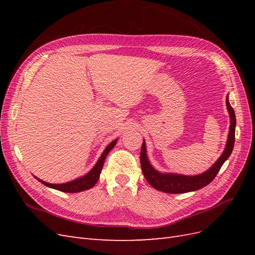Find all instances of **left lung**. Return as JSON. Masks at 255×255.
<instances>
[{
	"mask_svg": "<svg viewBox=\"0 0 255 255\" xmlns=\"http://www.w3.org/2000/svg\"><path fill=\"white\" fill-rule=\"evenodd\" d=\"M226 103L228 111L230 114V130L228 136V141L226 148L221 156L217 159V161L208 169L207 171L199 174V175H183V174H175V173H161L155 170L150 164V161L146 156V149L145 142L143 140L140 151V164L141 170L145 177V180L151 185L153 188H155L159 191L167 192V194H184V192L195 191L201 189L206 185L210 184L215 176L219 172L221 166L225 164V161L229 158L231 153L234 148L235 142V127H236V118L234 110L229 102V95L227 96Z\"/></svg>",
	"mask_w": 255,
	"mask_h": 255,
	"instance_id": "obj_1",
	"label": "left lung"
}]
</instances>
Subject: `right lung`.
I'll list each match as a JSON object with an SVG mask.
<instances>
[{
	"instance_id": "1",
	"label": "right lung",
	"mask_w": 255,
	"mask_h": 255,
	"mask_svg": "<svg viewBox=\"0 0 255 255\" xmlns=\"http://www.w3.org/2000/svg\"><path fill=\"white\" fill-rule=\"evenodd\" d=\"M118 139H115L113 140L109 145L106 146L105 150L103 151V153L101 154V156L98 159L97 164L95 165V167L91 169V170L87 173L85 174L84 176L79 177V179L73 180L71 182H67L64 184H51V183H47L44 181H41L36 177V179L41 182L45 186H48L50 188L53 189H56L59 191H64V192H80V191H84V190H87L92 188L96 185V183L98 182L99 177H100V173L102 171V168H103V164H104V160L107 156V154L110 153V151L114 148L117 143Z\"/></svg>"
}]
</instances>
